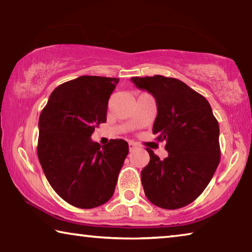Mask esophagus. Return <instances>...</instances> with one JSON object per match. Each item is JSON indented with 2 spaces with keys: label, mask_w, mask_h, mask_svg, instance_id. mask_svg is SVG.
<instances>
[{
  "label": "esophagus",
  "mask_w": 252,
  "mask_h": 252,
  "mask_svg": "<svg viewBox=\"0 0 252 252\" xmlns=\"http://www.w3.org/2000/svg\"><path fill=\"white\" fill-rule=\"evenodd\" d=\"M135 149H138V146L134 142H129V150L130 151H134Z\"/></svg>",
  "instance_id": "34e87169"
}]
</instances>
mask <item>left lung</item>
<instances>
[{"label":"left lung","instance_id":"8db88e82","mask_svg":"<svg viewBox=\"0 0 252 252\" xmlns=\"http://www.w3.org/2000/svg\"><path fill=\"white\" fill-rule=\"evenodd\" d=\"M138 89L155 96L158 114L152 132L165 141L164 160L150 149V162L141 171L149 201L174 210L203 192L220 161L219 123L204 96L182 81L163 75L131 78Z\"/></svg>","mask_w":252,"mask_h":252}]
</instances>
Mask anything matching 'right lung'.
<instances>
[{
	"mask_svg": "<svg viewBox=\"0 0 252 252\" xmlns=\"http://www.w3.org/2000/svg\"><path fill=\"white\" fill-rule=\"evenodd\" d=\"M117 78L82 75L51 93L39 119L37 157L51 187L81 209L108 202L129 153L127 142L110 140L104 147L91 140L106 121Z\"/></svg>",
	"mask_w": 252,
	"mask_h": 252,
	"instance_id": "1",
	"label": "right lung"
}]
</instances>
